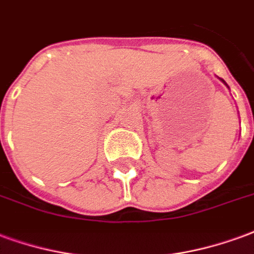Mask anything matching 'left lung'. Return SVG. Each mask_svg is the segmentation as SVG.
<instances>
[{"label": "left lung", "instance_id": "8db88e82", "mask_svg": "<svg viewBox=\"0 0 254 254\" xmlns=\"http://www.w3.org/2000/svg\"><path fill=\"white\" fill-rule=\"evenodd\" d=\"M221 81H222V82H223V84H225V85H226V86H227V84H226V82H225V81H223V79H222V78H221ZM227 88H229V86H227Z\"/></svg>", "mask_w": 254, "mask_h": 254}]
</instances>
